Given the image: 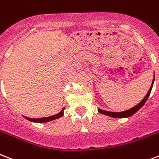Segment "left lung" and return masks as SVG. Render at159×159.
Masks as SVG:
<instances>
[{
  "mask_svg": "<svg viewBox=\"0 0 159 159\" xmlns=\"http://www.w3.org/2000/svg\"><path fill=\"white\" fill-rule=\"evenodd\" d=\"M153 82H154V77H153V80H152V83L151 85V87H150V89L148 92L147 95L145 96V98H144L142 102H140L137 106L133 107V108H130L129 110H127V111H123V112H108V111H104V110H102V109H98V112L102 114H105L107 116H109V117H117V118H123V117H131V116H133L135 112H137L139 111V109L141 108L143 106L144 103L146 102V101L148 98V97L150 95V93H151V90H152V85H153Z\"/></svg>",
  "mask_w": 159,
  "mask_h": 159,
  "instance_id": "left-lung-1",
  "label": "left lung"
}]
</instances>
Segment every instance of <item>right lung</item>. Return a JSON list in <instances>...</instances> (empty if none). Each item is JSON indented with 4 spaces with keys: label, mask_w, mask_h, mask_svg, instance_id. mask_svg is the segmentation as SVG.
I'll use <instances>...</instances> for the list:
<instances>
[{
    "label": "right lung",
    "mask_w": 159,
    "mask_h": 159,
    "mask_svg": "<svg viewBox=\"0 0 159 159\" xmlns=\"http://www.w3.org/2000/svg\"><path fill=\"white\" fill-rule=\"evenodd\" d=\"M63 111L64 108L59 113L56 115H53V116H51V117H42V118H30V117H25V118H26L29 121L31 122H35V123H47V122H50L52 120L57 119V118H59V117H62L63 116Z\"/></svg>",
    "instance_id": "1"
}]
</instances>
